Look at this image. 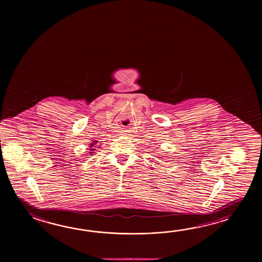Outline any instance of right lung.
Here are the masks:
<instances>
[{
    "mask_svg": "<svg viewBox=\"0 0 262 262\" xmlns=\"http://www.w3.org/2000/svg\"><path fill=\"white\" fill-rule=\"evenodd\" d=\"M94 142H90L91 144H89V149L88 150H90L89 155H93V154H95V150H96V148H100V147H96V146H98L97 143H98V140H93ZM96 145L95 146L94 145Z\"/></svg>",
    "mask_w": 262,
    "mask_h": 262,
    "instance_id": "obj_1",
    "label": "right lung"
}]
</instances>
